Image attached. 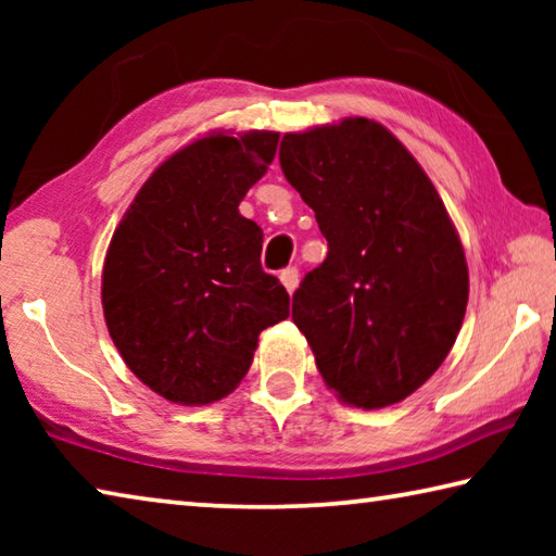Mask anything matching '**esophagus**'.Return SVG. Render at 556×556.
<instances>
[{
  "label": "esophagus",
  "instance_id": "1",
  "mask_svg": "<svg viewBox=\"0 0 556 556\" xmlns=\"http://www.w3.org/2000/svg\"><path fill=\"white\" fill-rule=\"evenodd\" d=\"M279 279H281V285H285V289L289 291V294H294V289H296V285H299V269H296V267L281 269V271H279Z\"/></svg>",
  "mask_w": 556,
  "mask_h": 556
}]
</instances>
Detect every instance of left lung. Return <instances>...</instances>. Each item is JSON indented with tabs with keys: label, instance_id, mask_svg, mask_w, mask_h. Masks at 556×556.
I'll return each instance as SVG.
<instances>
[{
	"label": "left lung",
	"instance_id": "8db88e82",
	"mask_svg": "<svg viewBox=\"0 0 556 556\" xmlns=\"http://www.w3.org/2000/svg\"><path fill=\"white\" fill-rule=\"evenodd\" d=\"M279 164L328 240L291 301L318 372L353 407L402 402L444 363L468 304L466 255L434 184L365 117L285 135Z\"/></svg>",
	"mask_w": 556,
	"mask_h": 556
}]
</instances>
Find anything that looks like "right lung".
I'll return each instance as SVG.
<instances>
[{"label": "right lung", "mask_w": 556, "mask_h": 556, "mask_svg": "<svg viewBox=\"0 0 556 556\" xmlns=\"http://www.w3.org/2000/svg\"><path fill=\"white\" fill-rule=\"evenodd\" d=\"M277 131L195 139L156 168L112 235L102 312L127 368L178 404H211L248 375L257 336L289 316L262 269L244 193L267 174Z\"/></svg>", "instance_id": "right-lung-1"}]
</instances>
